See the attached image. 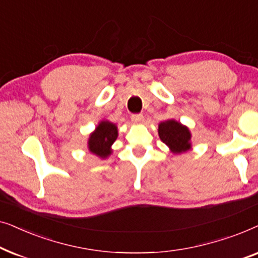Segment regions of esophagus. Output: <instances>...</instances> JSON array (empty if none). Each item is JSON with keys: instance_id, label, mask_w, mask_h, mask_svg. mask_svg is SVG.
<instances>
[{"instance_id": "obj_1", "label": "esophagus", "mask_w": 258, "mask_h": 258, "mask_svg": "<svg viewBox=\"0 0 258 258\" xmlns=\"http://www.w3.org/2000/svg\"><path fill=\"white\" fill-rule=\"evenodd\" d=\"M132 121L134 122V123H141V122H143V115L142 114H133L132 115Z\"/></svg>"}]
</instances>
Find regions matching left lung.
Returning <instances> with one entry per match:
<instances>
[{
  "instance_id": "obj_1",
  "label": "left lung",
  "mask_w": 258,
  "mask_h": 258,
  "mask_svg": "<svg viewBox=\"0 0 258 258\" xmlns=\"http://www.w3.org/2000/svg\"><path fill=\"white\" fill-rule=\"evenodd\" d=\"M158 135L162 142L170 148L172 153L179 154L190 149V132L174 119L161 122L158 124Z\"/></svg>"
}]
</instances>
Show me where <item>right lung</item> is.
Masks as SVG:
<instances>
[{
	"instance_id": "add662e5",
	"label": "right lung",
	"mask_w": 258,
	"mask_h": 258,
	"mask_svg": "<svg viewBox=\"0 0 258 258\" xmlns=\"http://www.w3.org/2000/svg\"><path fill=\"white\" fill-rule=\"evenodd\" d=\"M117 139V126L109 121H102L90 135L88 147L91 153L102 158L111 154L110 147Z\"/></svg>"
}]
</instances>
